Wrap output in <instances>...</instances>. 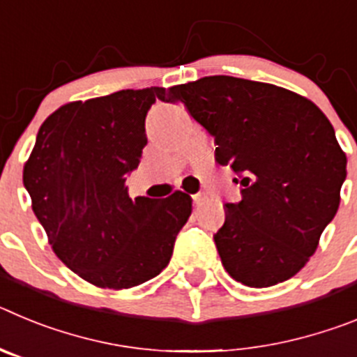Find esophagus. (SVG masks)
<instances>
[{"instance_id": "34e87169", "label": "esophagus", "mask_w": 357, "mask_h": 357, "mask_svg": "<svg viewBox=\"0 0 357 357\" xmlns=\"http://www.w3.org/2000/svg\"><path fill=\"white\" fill-rule=\"evenodd\" d=\"M204 200H206V195L204 193H197V195H193V202H195V206H202V204H204Z\"/></svg>"}]
</instances>
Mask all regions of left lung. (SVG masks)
Segmentation results:
<instances>
[{
	"mask_svg": "<svg viewBox=\"0 0 357 357\" xmlns=\"http://www.w3.org/2000/svg\"><path fill=\"white\" fill-rule=\"evenodd\" d=\"M155 94L181 103L213 135L216 162L241 181V202L227 204L214 234L229 275L268 288L301 272L338 211L347 176L327 116L284 87L225 75L155 87Z\"/></svg>",
	"mask_w": 357,
	"mask_h": 357,
	"instance_id": "1",
	"label": "left lung"
}]
</instances>
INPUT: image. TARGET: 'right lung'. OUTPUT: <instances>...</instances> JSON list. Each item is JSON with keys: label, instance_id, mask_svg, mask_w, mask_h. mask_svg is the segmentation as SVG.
Instances as JSON below:
<instances>
[{"label": "right lung", "instance_id": "obj_1", "mask_svg": "<svg viewBox=\"0 0 357 357\" xmlns=\"http://www.w3.org/2000/svg\"><path fill=\"white\" fill-rule=\"evenodd\" d=\"M155 87L69 102L46 118L24 162L31 209L56 257L98 288L127 289L168 266L191 197L128 195L127 175L146 146Z\"/></svg>", "mask_w": 357, "mask_h": 357}]
</instances>
